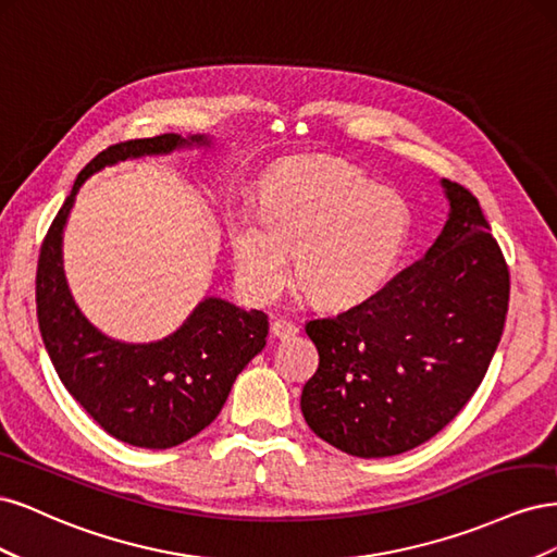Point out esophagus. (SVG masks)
I'll list each match as a JSON object with an SVG mask.
<instances>
[{
    "instance_id": "obj_1",
    "label": "esophagus",
    "mask_w": 557,
    "mask_h": 557,
    "mask_svg": "<svg viewBox=\"0 0 557 557\" xmlns=\"http://www.w3.org/2000/svg\"><path fill=\"white\" fill-rule=\"evenodd\" d=\"M297 332H299V327L293 323V320H288V318H274L272 334L276 336V339H290V336H295Z\"/></svg>"
}]
</instances>
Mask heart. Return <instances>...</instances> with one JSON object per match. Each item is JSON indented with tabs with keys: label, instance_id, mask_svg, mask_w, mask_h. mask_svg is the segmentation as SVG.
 Segmentation results:
<instances>
[{
	"label": "heart",
	"instance_id": "b5f03b06",
	"mask_svg": "<svg viewBox=\"0 0 557 557\" xmlns=\"http://www.w3.org/2000/svg\"><path fill=\"white\" fill-rule=\"evenodd\" d=\"M260 201L262 211H239L230 230L237 278L256 299L283 290L295 252L297 285L315 305H360L383 288L409 239L401 197L342 160L278 166Z\"/></svg>",
	"mask_w": 557,
	"mask_h": 557
}]
</instances>
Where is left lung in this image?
<instances>
[{
  "mask_svg": "<svg viewBox=\"0 0 557 557\" xmlns=\"http://www.w3.org/2000/svg\"><path fill=\"white\" fill-rule=\"evenodd\" d=\"M442 185L448 221L425 258L360 305L307 323L320 362L301 413L356 458L432 440L476 393L502 339L509 267L479 199L460 183Z\"/></svg>",
  "mask_w": 557,
  "mask_h": 557,
  "instance_id": "left-lung-1",
  "label": "left lung"
}]
</instances>
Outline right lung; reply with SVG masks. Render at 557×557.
Returning <instances> with one entry per match:
<instances>
[{
  "mask_svg": "<svg viewBox=\"0 0 557 557\" xmlns=\"http://www.w3.org/2000/svg\"><path fill=\"white\" fill-rule=\"evenodd\" d=\"M211 146L205 134L183 139L160 134L109 146L92 158L53 225L37 267V318L44 346L70 395L111 436L139 448H172L211 425L242 369L267 344V313L244 311L221 297H207L170 336L125 344L99 332L81 313L62 267V232L76 193L104 166L181 148Z\"/></svg>",
  "mask_w": 557,
  "mask_h": 557,
  "instance_id": "obj_1",
  "label": "right lung"
}]
</instances>
